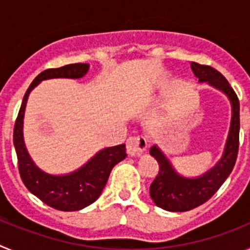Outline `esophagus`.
Masks as SVG:
<instances>
[{
    "mask_svg": "<svg viewBox=\"0 0 250 250\" xmlns=\"http://www.w3.org/2000/svg\"><path fill=\"white\" fill-rule=\"evenodd\" d=\"M147 147V139L145 136H131L126 141V150L130 156L140 155Z\"/></svg>",
    "mask_w": 250,
    "mask_h": 250,
    "instance_id": "esophagus-1",
    "label": "esophagus"
}]
</instances>
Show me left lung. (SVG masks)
Returning a JSON list of instances; mask_svg holds the SVG:
<instances>
[{
	"label": "left lung",
	"instance_id": "obj_1",
	"mask_svg": "<svg viewBox=\"0 0 250 250\" xmlns=\"http://www.w3.org/2000/svg\"><path fill=\"white\" fill-rule=\"evenodd\" d=\"M191 70L200 83L207 81L222 90L231 103V125L223 158L207 174L196 179L178 175L164 154L156 146H151L150 155L158 160L159 174L150 185V196L161 209L169 211H188L204 204L218 191L225 179L231 173L239 150V100L228 80L218 70L208 65L191 62Z\"/></svg>",
	"mask_w": 250,
	"mask_h": 250
}]
</instances>
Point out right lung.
Here are the masks:
<instances>
[{"instance_id":"obj_1","label":"right lung","mask_w":250,"mask_h":250,"mask_svg":"<svg viewBox=\"0 0 250 250\" xmlns=\"http://www.w3.org/2000/svg\"><path fill=\"white\" fill-rule=\"evenodd\" d=\"M87 70V63H70L62 67L47 68L41 72L26 91L13 127V144L16 149L19 171L22 182L40 200H42L48 207L61 211L80 210L98 199L107 183L112 167L126 158V147L125 144L106 147L99 151L87 164L75 173L63 176L48 175L34 164L26 150L22 136L23 112L31 90L42 80L55 77L79 79L83 77Z\"/></svg>"}]
</instances>
